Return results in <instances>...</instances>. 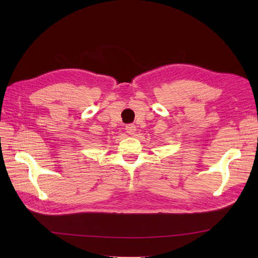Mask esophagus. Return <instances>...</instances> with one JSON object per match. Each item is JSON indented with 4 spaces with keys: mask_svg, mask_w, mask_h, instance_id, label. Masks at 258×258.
<instances>
[{
    "mask_svg": "<svg viewBox=\"0 0 258 258\" xmlns=\"http://www.w3.org/2000/svg\"><path fill=\"white\" fill-rule=\"evenodd\" d=\"M125 131H126V133H128L130 135H132V134L135 133L136 126L134 124H127V125L125 126Z\"/></svg>",
    "mask_w": 258,
    "mask_h": 258,
    "instance_id": "obj_1",
    "label": "esophagus"
}]
</instances>
